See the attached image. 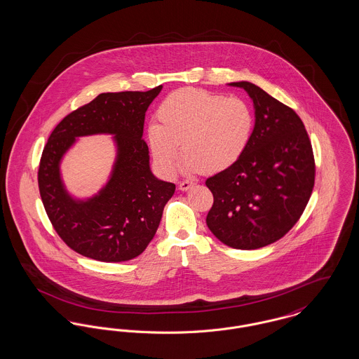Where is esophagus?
I'll list each match as a JSON object with an SVG mask.
<instances>
[{"label": "esophagus", "mask_w": 359, "mask_h": 359, "mask_svg": "<svg viewBox=\"0 0 359 359\" xmlns=\"http://www.w3.org/2000/svg\"><path fill=\"white\" fill-rule=\"evenodd\" d=\"M195 183L194 182H189V180H183V182H180V184H179V188L182 189V191H187L189 188L192 187Z\"/></svg>", "instance_id": "1"}]
</instances>
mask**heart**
<instances>
[{
  "label": "heart",
  "mask_w": 359,
  "mask_h": 359,
  "mask_svg": "<svg viewBox=\"0 0 359 359\" xmlns=\"http://www.w3.org/2000/svg\"><path fill=\"white\" fill-rule=\"evenodd\" d=\"M148 128L156 164L165 173L176 168L183 142L189 172L223 171L246 152L255 130V110L241 97L196 88L170 94Z\"/></svg>",
  "instance_id": "b5f03b06"
}]
</instances>
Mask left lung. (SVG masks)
Here are the masks:
<instances>
[{
  "mask_svg": "<svg viewBox=\"0 0 359 359\" xmlns=\"http://www.w3.org/2000/svg\"><path fill=\"white\" fill-rule=\"evenodd\" d=\"M256 125L246 152L205 180L214 203L205 223L224 245L252 250L283 238L300 219L315 184V158L306 126L290 106L250 82Z\"/></svg>",
  "mask_w": 359,
  "mask_h": 359,
  "instance_id": "obj_1",
  "label": "left lung"
}]
</instances>
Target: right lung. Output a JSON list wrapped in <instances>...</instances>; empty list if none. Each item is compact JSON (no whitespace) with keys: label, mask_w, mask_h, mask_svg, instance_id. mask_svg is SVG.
I'll list each match as a JSON object with an SVG mask.
<instances>
[{"label":"right lung","mask_w":359,"mask_h":359,"mask_svg":"<svg viewBox=\"0 0 359 359\" xmlns=\"http://www.w3.org/2000/svg\"><path fill=\"white\" fill-rule=\"evenodd\" d=\"M161 88L102 93L52 130L40 158L39 191L55 231L74 252L103 262H122L140 256L154 238L176 188L152 175L142 138L145 113ZM95 133L116 135L118 163L100 196L76 203L61 184L58 163L75 136Z\"/></svg>","instance_id":"right-lung-1"}]
</instances>
